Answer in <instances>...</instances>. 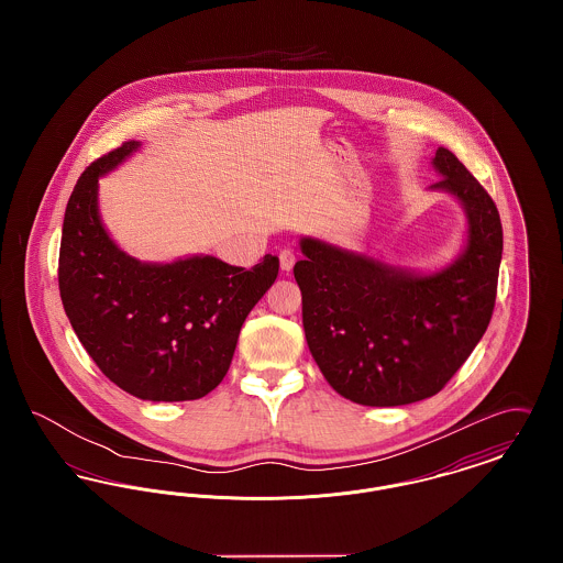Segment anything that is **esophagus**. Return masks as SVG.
<instances>
[{
  "instance_id": "34e87169",
  "label": "esophagus",
  "mask_w": 563,
  "mask_h": 563,
  "mask_svg": "<svg viewBox=\"0 0 563 563\" xmlns=\"http://www.w3.org/2000/svg\"><path fill=\"white\" fill-rule=\"evenodd\" d=\"M278 260H280V269H283V272H291V269H294L295 253L291 249H283L280 255H278Z\"/></svg>"
}]
</instances>
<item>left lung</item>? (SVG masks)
I'll return each instance as SVG.
<instances>
[{"mask_svg": "<svg viewBox=\"0 0 563 563\" xmlns=\"http://www.w3.org/2000/svg\"><path fill=\"white\" fill-rule=\"evenodd\" d=\"M429 186L460 202L466 239L452 264L401 268L333 242L301 236L294 274L306 342L324 379L344 399L397 407L437 395L489 324L503 260L500 214L445 147Z\"/></svg>", "mask_w": 563, "mask_h": 563, "instance_id": "left-lung-1", "label": "left lung"}]
</instances>
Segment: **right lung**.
Here are the masks:
<instances>
[{"label": "right lung", "mask_w": 563, "mask_h": 563, "mask_svg": "<svg viewBox=\"0 0 563 563\" xmlns=\"http://www.w3.org/2000/svg\"><path fill=\"white\" fill-rule=\"evenodd\" d=\"M139 147L126 141L81 173L63 219L58 289L81 346L115 386L143 401H194L228 374L278 257L244 269L213 255L158 264L122 251L101 221L99 179Z\"/></svg>", "instance_id": "1"}]
</instances>
